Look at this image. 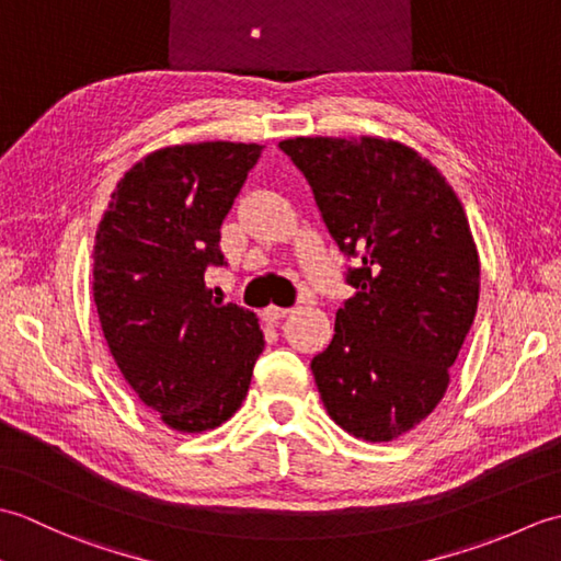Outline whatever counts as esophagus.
Listing matches in <instances>:
<instances>
[{
  "instance_id": "34e87169",
  "label": "esophagus",
  "mask_w": 561,
  "mask_h": 561,
  "mask_svg": "<svg viewBox=\"0 0 561 561\" xmlns=\"http://www.w3.org/2000/svg\"><path fill=\"white\" fill-rule=\"evenodd\" d=\"M289 313V308H282V306H267L265 311H262V320L265 323H277V320H282L284 316Z\"/></svg>"
}]
</instances>
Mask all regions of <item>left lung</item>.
Wrapping results in <instances>:
<instances>
[{
    "label": "left lung",
    "instance_id": "obj_1",
    "mask_svg": "<svg viewBox=\"0 0 561 561\" xmlns=\"http://www.w3.org/2000/svg\"><path fill=\"white\" fill-rule=\"evenodd\" d=\"M279 149L354 267L335 337L311 371L344 432L383 444L444 398L480 299V255L458 195L414 149L380 137H294Z\"/></svg>",
    "mask_w": 561,
    "mask_h": 561
}]
</instances>
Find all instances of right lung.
I'll use <instances>...</instances> for the list:
<instances>
[{
	"label": "right lung",
	"instance_id": "add662e5",
	"mask_svg": "<svg viewBox=\"0 0 561 561\" xmlns=\"http://www.w3.org/2000/svg\"><path fill=\"white\" fill-rule=\"evenodd\" d=\"M260 145L199 141L149 153L111 195L93 245V301L113 359L175 432L217 428L241 408L265 347L257 316L214 304L221 221Z\"/></svg>",
	"mask_w": 561,
	"mask_h": 561
}]
</instances>
